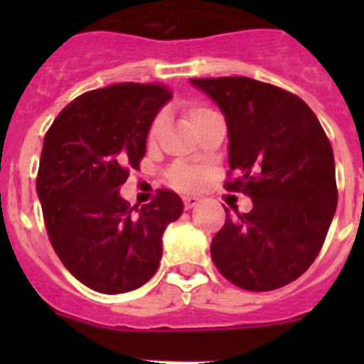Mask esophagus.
<instances>
[{
    "mask_svg": "<svg viewBox=\"0 0 364 364\" xmlns=\"http://www.w3.org/2000/svg\"><path fill=\"white\" fill-rule=\"evenodd\" d=\"M198 204V198L197 197H184V205L186 210H191V208H195V205Z\"/></svg>",
    "mask_w": 364,
    "mask_h": 364,
    "instance_id": "1",
    "label": "esophagus"
}]
</instances>
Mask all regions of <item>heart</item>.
I'll return each instance as SVG.
<instances>
[{"label":"heart","instance_id":"obj_1","mask_svg":"<svg viewBox=\"0 0 364 364\" xmlns=\"http://www.w3.org/2000/svg\"><path fill=\"white\" fill-rule=\"evenodd\" d=\"M205 112H208V109H204V107H193L191 111H189V120L195 122L198 117L205 114ZM160 124H162V122H160V120L154 122L153 127H151V133H149L151 136H154V134H156V131H159ZM173 180H175V184H178L180 188H195V186L198 184V175L195 171H193V169H189V167L178 166V167H175V169H173Z\"/></svg>","mask_w":364,"mask_h":364}]
</instances>
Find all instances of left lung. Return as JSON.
Masks as SVG:
<instances>
[{
	"label": "left lung",
	"mask_w": 364,
	"mask_h": 364,
	"mask_svg": "<svg viewBox=\"0 0 364 364\" xmlns=\"http://www.w3.org/2000/svg\"><path fill=\"white\" fill-rule=\"evenodd\" d=\"M224 114L228 164L250 213L226 210L213 237L218 272L250 291L290 284L319 255L337 208L333 151L319 120L299 96L246 76L191 78Z\"/></svg>",
	"instance_id": "obj_1"
}]
</instances>
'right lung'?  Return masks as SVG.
I'll return each instance as SVG.
<instances>
[{"label":"right lung","mask_w":364,"mask_h":364,"mask_svg":"<svg viewBox=\"0 0 364 364\" xmlns=\"http://www.w3.org/2000/svg\"><path fill=\"white\" fill-rule=\"evenodd\" d=\"M171 92L156 83H117L70 102L47 131L36 191L54 252L74 277L100 294L146 284L162 259V235L184 202L162 189L142 208L120 197L129 169Z\"/></svg>","instance_id":"add662e5"}]
</instances>
